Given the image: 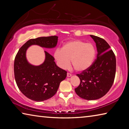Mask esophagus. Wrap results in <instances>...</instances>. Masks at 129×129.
I'll return each mask as SVG.
<instances>
[{
    "label": "esophagus",
    "instance_id": "esophagus-1",
    "mask_svg": "<svg viewBox=\"0 0 129 129\" xmlns=\"http://www.w3.org/2000/svg\"><path fill=\"white\" fill-rule=\"evenodd\" d=\"M71 76H72V74L69 73H67V77H71Z\"/></svg>",
    "mask_w": 129,
    "mask_h": 129
}]
</instances>
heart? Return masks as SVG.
Listing matches in <instances>:
<instances>
[{
	"label": "heart",
	"instance_id": "obj_1",
	"mask_svg": "<svg viewBox=\"0 0 129 129\" xmlns=\"http://www.w3.org/2000/svg\"><path fill=\"white\" fill-rule=\"evenodd\" d=\"M95 56V49L90 43L79 40L68 41L61 49H57L53 57L57 65L60 68L67 69L71 65L76 71L82 72L88 69L92 65Z\"/></svg>",
	"mask_w": 129,
	"mask_h": 129
}]
</instances>
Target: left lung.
Returning a JSON list of instances; mask_svg holds the SVG:
<instances>
[{"label":"left lung","mask_w":129,"mask_h":129,"mask_svg":"<svg viewBox=\"0 0 129 129\" xmlns=\"http://www.w3.org/2000/svg\"><path fill=\"white\" fill-rule=\"evenodd\" d=\"M90 36L96 44L97 58L88 69L77 75L80 84L75 90L82 99L95 100L105 95L113 85L116 71V59L110 45L104 39Z\"/></svg>","instance_id":"obj_1"}]
</instances>
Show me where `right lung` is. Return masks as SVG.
I'll return each mask as SVG.
<instances>
[{"mask_svg":"<svg viewBox=\"0 0 129 129\" xmlns=\"http://www.w3.org/2000/svg\"><path fill=\"white\" fill-rule=\"evenodd\" d=\"M58 36L40 37L27 41L16 54L14 61V75L19 90L28 99L41 102L53 97L60 82L65 79L67 72L57 66L51 54L44 51L45 60L39 65L28 62L26 53L31 45L45 48H54Z\"/></svg>","mask_w":129,"mask_h":129,"instance_id":"obj_1","label":"right lung"}]
</instances>
